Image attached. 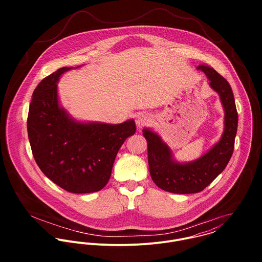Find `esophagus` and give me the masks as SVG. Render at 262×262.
Listing matches in <instances>:
<instances>
[{"label":"esophagus","instance_id":"1","mask_svg":"<svg viewBox=\"0 0 262 262\" xmlns=\"http://www.w3.org/2000/svg\"><path fill=\"white\" fill-rule=\"evenodd\" d=\"M136 125L137 127L139 128H142L146 125H148L151 121V117L148 114H145V113H140L136 116Z\"/></svg>","mask_w":262,"mask_h":262}]
</instances>
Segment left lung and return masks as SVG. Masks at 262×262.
I'll use <instances>...</instances> for the list:
<instances>
[{
  "instance_id": "obj_1",
  "label": "left lung",
  "mask_w": 262,
  "mask_h": 262,
  "mask_svg": "<svg viewBox=\"0 0 262 262\" xmlns=\"http://www.w3.org/2000/svg\"><path fill=\"white\" fill-rule=\"evenodd\" d=\"M198 70L207 75L210 86L219 94L224 108V132L221 139L200 158L182 163L161 137L148 128L143 129L147 140L150 176L154 184L173 193H194L208 187L227 166L234 150L238 113L229 82L214 69L200 64Z\"/></svg>"
}]
</instances>
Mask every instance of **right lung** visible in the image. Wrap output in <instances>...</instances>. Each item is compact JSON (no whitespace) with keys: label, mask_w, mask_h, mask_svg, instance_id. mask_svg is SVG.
Segmentation results:
<instances>
[{"label":"right lung","mask_w":262,"mask_h":262,"mask_svg":"<svg viewBox=\"0 0 262 262\" xmlns=\"http://www.w3.org/2000/svg\"><path fill=\"white\" fill-rule=\"evenodd\" d=\"M71 70L61 68L39 82L29 107L28 137L39 168L50 181L74 193L99 191L109 182L116 155L136 125L133 119L106 124L72 118L57 95L59 77Z\"/></svg>","instance_id":"add662e5"}]
</instances>
